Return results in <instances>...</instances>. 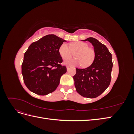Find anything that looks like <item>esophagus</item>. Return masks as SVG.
I'll use <instances>...</instances> for the list:
<instances>
[{
	"label": "esophagus",
	"mask_w": 134,
	"mask_h": 134,
	"mask_svg": "<svg viewBox=\"0 0 134 134\" xmlns=\"http://www.w3.org/2000/svg\"><path fill=\"white\" fill-rule=\"evenodd\" d=\"M69 69H70V67H69V66H67V67H66V69H67V71H69Z\"/></svg>",
	"instance_id": "obj_1"
}]
</instances>
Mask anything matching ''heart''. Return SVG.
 Wrapping results in <instances>:
<instances>
[{"instance_id": "1", "label": "heart", "mask_w": 134, "mask_h": 134, "mask_svg": "<svg viewBox=\"0 0 134 134\" xmlns=\"http://www.w3.org/2000/svg\"><path fill=\"white\" fill-rule=\"evenodd\" d=\"M77 52L75 54L76 59L67 58L65 60L64 64L71 66L82 65L84 67L90 66L96 58V51L89 47L88 44L83 42H76L71 44V48L68 44L64 43L59 47V52L60 56L64 59L71 56L72 51Z\"/></svg>"}]
</instances>
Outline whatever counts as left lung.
Listing matches in <instances>:
<instances>
[{
    "mask_svg": "<svg viewBox=\"0 0 134 134\" xmlns=\"http://www.w3.org/2000/svg\"><path fill=\"white\" fill-rule=\"evenodd\" d=\"M94 46L96 58L91 66L76 68L73 76L76 91L84 97L93 98L100 95L108 87L113 66L112 54L104 44L93 37L83 40Z\"/></svg>",
    "mask_w": 134,
    "mask_h": 134,
    "instance_id": "1",
    "label": "left lung"
}]
</instances>
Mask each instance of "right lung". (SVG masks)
I'll return each instance as SVG.
<instances>
[{
  "label": "right lung",
  "instance_id": "add662e5",
  "mask_svg": "<svg viewBox=\"0 0 134 134\" xmlns=\"http://www.w3.org/2000/svg\"><path fill=\"white\" fill-rule=\"evenodd\" d=\"M65 40L48 35L30 44L22 64L23 80L28 90L44 96L57 88L61 76L66 73L59 49Z\"/></svg>",
  "mask_w": 134,
  "mask_h": 134
}]
</instances>
